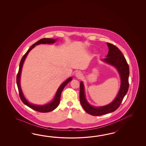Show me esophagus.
Masks as SVG:
<instances>
[{
	"mask_svg": "<svg viewBox=\"0 0 146 146\" xmlns=\"http://www.w3.org/2000/svg\"><path fill=\"white\" fill-rule=\"evenodd\" d=\"M75 76H76V77L78 78H81L82 77V74H81V72H78L75 74Z\"/></svg>",
	"mask_w": 146,
	"mask_h": 146,
	"instance_id": "esophagus-1",
	"label": "esophagus"
}]
</instances>
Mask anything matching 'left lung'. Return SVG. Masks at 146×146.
<instances>
[{"label": "left lung", "mask_w": 146, "mask_h": 146, "mask_svg": "<svg viewBox=\"0 0 146 146\" xmlns=\"http://www.w3.org/2000/svg\"><path fill=\"white\" fill-rule=\"evenodd\" d=\"M109 47V53L106 58L102 59V61L114 66L120 75L121 84L120 89L114 101L108 105L100 107H94L90 105L87 102L84 94V88L83 82L80 84V101L84 111L90 115L100 116L115 111L121 105L124 96L126 94L129 88V68L127 61L118 47L112 44L107 43Z\"/></svg>", "instance_id": "left-lung-1"}]
</instances>
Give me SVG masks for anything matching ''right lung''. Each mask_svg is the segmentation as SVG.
<instances>
[{"mask_svg": "<svg viewBox=\"0 0 146 146\" xmlns=\"http://www.w3.org/2000/svg\"><path fill=\"white\" fill-rule=\"evenodd\" d=\"M55 42H56V40H54V39L44 38H42L40 40H38L35 43L33 44L31 46V47L28 50V51L23 55V56L22 57L20 62V65H19L18 73L17 76V87L18 88V90H19V96H20V99L21 100L22 102L25 105L30 108L31 109H33L37 112H41V113H47V112L52 111L58 106L59 102H60V96H61V93H62V90L64 89V88L67 84L72 80V77L69 78L68 79H67L65 82H64L60 86L58 89L57 91V92L55 94V96L54 97V99H53V101L51 102L45 104V105H44V106H37V105L32 104L31 103L28 102V101L25 99V98L24 96L22 90H21V86H20V83L21 72L22 70V66L23 64V62H25L26 57L28 55V53L30 52V51L33 48H34V47L35 46V45L40 44H53L55 43Z\"/></svg>", "mask_w": 146, "mask_h": 146, "instance_id": "1", "label": "right lung"}]
</instances>
